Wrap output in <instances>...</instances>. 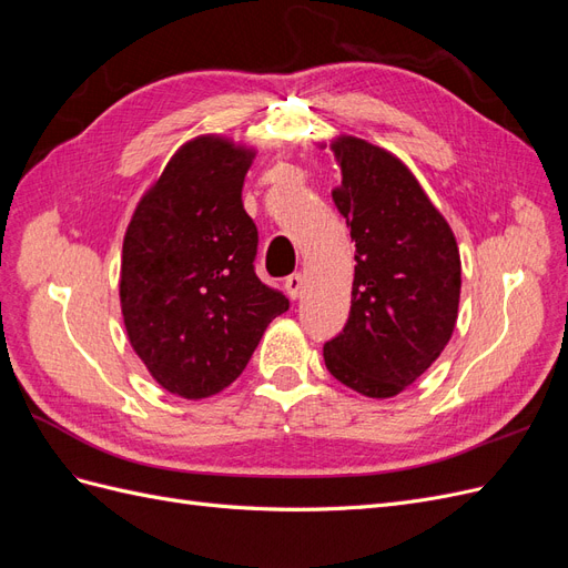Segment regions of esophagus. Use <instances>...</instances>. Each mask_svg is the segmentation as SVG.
I'll use <instances>...</instances> for the list:
<instances>
[{
  "label": "esophagus",
  "mask_w": 568,
  "mask_h": 568,
  "mask_svg": "<svg viewBox=\"0 0 568 568\" xmlns=\"http://www.w3.org/2000/svg\"><path fill=\"white\" fill-rule=\"evenodd\" d=\"M284 288H286V294L296 301L303 291V274H288V277L284 280Z\"/></svg>",
  "instance_id": "esophagus-1"
}]
</instances>
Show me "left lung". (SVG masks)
<instances>
[{
	"mask_svg": "<svg viewBox=\"0 0 568 568\" xmlns=\"http://www.w3.org/2000/svg\"><path fill=\"white\" fill-rule=\"evenodd\" d=\"M334 203L355 242L351 315L324 343L334 379L393 398L434 365L457 322L462 265L445 217L393 153L355 136L332 144Z\"/></svg>",
	"mask_w": 568,
	"mask_h": 568,
	"instance_id": "left-lung-1",
	"label": "left lung"
}]
</instances>
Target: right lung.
<instances>
[{
  "instance_id": "obj_1",
  "label": "right lung",
  "mask_w": 568,
  "mask_h": 568,
  "mask_svg": "<svg viewBox=\"0 0 568 568\" xmlns=\"http://www.w3.org/2000/svg\"><path fill=\"white\" fill-rule=\"evenodd\" d=\"M253 151L205 134L186 142L136 205L123 242L120 305L134 353L189 400L227 388L267 324L288 311L257 280V227L242 186Z\"/></svg>"
}]
</instances>
